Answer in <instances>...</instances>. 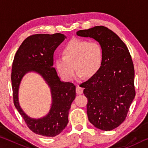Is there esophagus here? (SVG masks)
<instances>
[{
	"label": "esophagus",
	"instance_id": "obj_1",
	"mask_svg": "<svg viewBox=\"0 0 148 148\" xmlns=\"http://www.w3.org/2000/svg\"><path fill=\"white\" fill-rule=\"evenodd\" d=\"M83 91H84V89L82 88V87H79V86L76 87V93L77 95L82 94V92H83Z\"/></svg>",
	"mask_w": 148,
	"mask_h": 148
}]
</instances>
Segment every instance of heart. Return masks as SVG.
<instances>
[{"instance_id": "b5f03b06", "label": "heart", "mask_w": 148, "mask_h": 148, "mask_svg": "<svg viewBox=\"0 0 148 148\" xmlns=\"http://www.w3.org/2000/svg\"><path fill=\"white\" fill-rule=\"evenodd\" d=\"M62 55V57L56 59L55 65L66 81L73 79L75 68L79 78L95 76L101 69L104 59L103 48L99 42L78 38L72 39L65 45Z\"/></svg>"}]
</instances>
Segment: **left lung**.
<instances>
[{
  "mask_svg": "<svg viewBox=\"0 0 148 148\" xmlns=\"http://www.w3.org/2000/svg\"><path fill=\"white\" fill-rule=\"evenodd\" d=\"M76 34L93 38L103 48L101 69L81 86L88 100L89 121L97 129L111 131L123 122L135 97L131 56L124 42L106 27L80 30Z\"/></svg>",
  "mask_w": 148,
  "mask_h": 148,
  "instance_id": "1",
  "label": "left lung"
}]
</instances>
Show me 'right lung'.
Returning a JSON list of instances; mask_svg holds the SVG:
<instances>
[{
    "instance_id": "1",
    "label": "right lung",
    "mask_w": 148,
    "mask_h": 148,
    "mask_svg": "<svg viewBox=\"0 0 148 148\" xmlns=\"http://www.w3.org/2000/svg\"><path fill=\"white\" fill-rule=\"evenodd\" d=\"M66 38L61 33L30 36L19 47L12 64L11 79L15 106L29 128L44 136H56L63 131L69 123V110L76 97V86L70 82L61 81L53 66L55 50ZM29 72L40 75L51 91V108L49 114L41 119L30 118L19 104L20 84Z\"/></svg>"
}]
</instances>
